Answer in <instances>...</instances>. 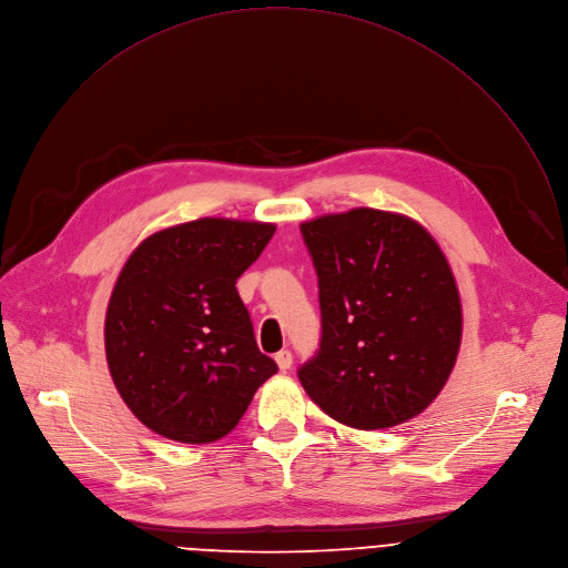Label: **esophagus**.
<instances>
[{
    "label": "esophagus",
    "instance_id": "1",
    "mask_svg": "<svg viewBox=\"0 0 568 568\" xmlns=\"http://www.w3.org/2000/svg\"><path fill=\"white\" fill-rule=\"evenodd\" d=\"M275 363H277V367H280L282 372H288L291 365H293V354H291L288 349H284V352L275 354Z\"/></svg>",
    "mask_w": 568,
    "mask_h": 568
}]
</instances>
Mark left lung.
Masks as SVG:
<instances>
[{"label": "left lung", "instance_id": "obj_1", "mask_svg": "<svg viewBox=\"0 0 568 568\" xmlns=\"http://www.w3.org/2000/svg\"><path fill=\"white\" fill-rule=\"evenodd\" d=\"M317 273L320 349L297 369L311 400L356 429L420 414L462 345L455 275L416 221L374 207L300 225Z\"/></svg>", "mask_w": 568, "mask_h": 568}]
</instances>
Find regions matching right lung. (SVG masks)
I'll list each match as a JSON object with an SVG mask.
<instances>
[{
    "mask_svg": "<svg viewBox=\"0 0 568 568\" xmlns=\"http://www.w3.org/2000/svg\"><path fill=\"white\" fill-rule=\"evenodd\" d=\"M273 223L196 219L148 237L113 286L104 352L134 416L179 443L229 434L277 372L260 352L237 280Z\"/></svg>",
    "mask_w": 568,
    "mask_h": 568,
    "instance_id": "1",
    "label": "right lung"
}]
</instances>
